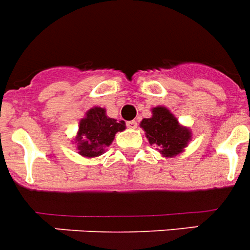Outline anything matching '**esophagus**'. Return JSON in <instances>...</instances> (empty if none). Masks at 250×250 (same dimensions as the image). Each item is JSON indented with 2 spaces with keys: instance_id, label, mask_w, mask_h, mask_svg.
I'll list each match as a JSON object with an SVG mask.
<instances>
[{
  "instance_id": "1",
  "label": "esophagus",
  "mask_w": 250,
  "mask_h": 250,
  "mask_svg": "<svg viewBox=\"0 0 250 250\" xmlns=\"http://www.w3.org/2000/svg\"><path fill=\"white\" fill-rule=\"evenodd\" d=\"M137 125H138V123H137V121H128L127 122V127L128 128H130V129H135V128H137Z\"/></svg>"
}]
</instances>
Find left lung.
<instances>
[{
	"mask_svg": "<svg viewBox=\"0 0 250 250\" xmlns=\"http://www.w3.org/2000/svg\"><path fill=\"white\" fill-rule=\"evenodd\" d=\"M151 112V117L140 122L150 145H157V150L164 157L181 154L192 139L190 130L179 125L178 120L164 106L154 107Z\"/></svg>",
	"mask_w": 250,
	"mask_h": 250,
	"instance_id": "1",
	"label": "left lung"
}]
</instances>
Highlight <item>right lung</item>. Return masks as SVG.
Wrapping results in <instances>:
<instances>
[{"label":"right lung","instance_id":"obj_1","mask_svg":"<svg viewBox=\"0 0 250 250\" xmlns=\"http://www.w3.org/2000/svg\"><path fill=\"white\" fill-rule=\"evenodd\" d=\"M125 129V123L107 117L105 108H90L79 122V130L74 139L78 152L84 157L100 156L110 146L116 133Z\"/></svg>","mask_w":250,"mask_h":250}]
</instances>
